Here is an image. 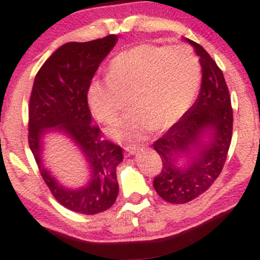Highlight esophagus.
<instances>
[{"label": "esophagus", "instance_id": "34e87169", "mask_svg": "<svg viewBox=\"0 0 260 260\" xmlns=\"http://www.w3.org/2000/svg\"><path fill=\"white\" fill-rule=\"evenodd\" d=\"M137 150H138V147H136V145H127V147H126V151L129 155L136 154Z\"/></svg>", "mask_w": 260, "mask_h": 260}]
</instances>
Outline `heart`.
Wrapping results in <instances>:
<instances>
[{
    "label": "heart",
    "instance_id": "1",
    "mask_svg": "<svg viewBox=\"0 0 260 260\" xmlns=\"http://www.w3.org/2000/svg\"><path fill=\"white\" fill-rule=\"evenodd\" d=\"M201 74L198 56L188 45L139 44L112 58L109 77L92 80L89 106L98 120L109 123L131 96L134 109L113 122L109 134L134 142L180 120L196 99Z\"/></svg>",
    "mask_w": 260,
    "mask_h": 260
}]
</instances>
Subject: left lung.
<instances>
[{"label":"left lung","mask_w":260,"mask_h":260,"mask_svg":"<svg viewBox=\"0 0 260 260\" xmlns=\"http://www.w3.org/2000/svg\"><path fill=\"white\" fill-rule=\"evenodd\" d=\"M196 49L202 66V88L193 106L153 147L162 161L154 188L164 201L184 204L210 188L221 174L232 139L231 98L222 71L199 44ZM181 157L187 166L178 164Z\"/></svg>","instance_id":"left-lung-1"}]
</instances>
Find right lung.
Masks as SVG:
<instances>
[{"label": "right lung", "instance_id": "1", "mask_svg": "<svg viewBox=\"0 0 260 260\" xmlns=\"http://www.w3.org/2000/svg\"><path fill=\"white\" fill-rule=\"evenodd\" d=\"M116 41V35H107L62 45L39 70L29 100L28 140L39 171L59 204L84 215L107 210L118 196L116 168L123 160L122 148L103 138L100 128L91 123L88 105L92 77ZM50 127L71 136L85 154L92 172L85 187H62L43 166L41 138Z\"/></svg>", "mask_w": 260, "mask_h": 260}]
</instances>
